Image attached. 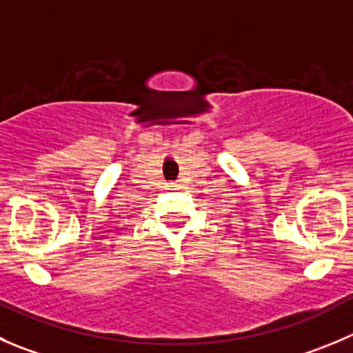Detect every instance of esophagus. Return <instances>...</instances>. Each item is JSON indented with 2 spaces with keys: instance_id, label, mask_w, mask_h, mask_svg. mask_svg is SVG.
<instances>
[{
  "instance_id": "34e87169",
  "label": "esophagus",
  "mask_w": 353,
  "mask_h": 353,
  "mask_svg": "<svg viewBox=\"0 0 353 353\" xmlns=\"http://www.w3.org/2000/svg\"><path fill=\"white\" fill-rule=\"evenodd\" d=\"M168 187H170L171 190H174V189H176V187H179V185H176V183H170V185H168Z\"/></svg>"
}]
</instances>
